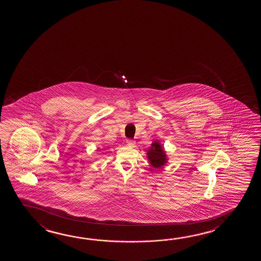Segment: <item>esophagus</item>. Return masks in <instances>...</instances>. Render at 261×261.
I'll use <instances>...</instances> for the list:
<instances>
[{"mask_svg":"<svg viewBox=\"0 0 261 261\" xmlns=\"http://www.w3.org/2000/svg\"><path fill=\"white\" fill-rule=\"evenodd\" d=\"M126 144H127V145H129V146H135L136 141L133 140V139H127V140H126Z\"/></svg>","mask_w":261,"mask_h":261,"instance_id":"34e87169","label":"esophagus"}]
</instances>
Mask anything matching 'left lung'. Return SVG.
<instances>
[{
	"instance_id": "8db88e82",
	"label": "left lung",
	"mask_w": 261,
	"mask_h": 261,
	"mask_svg": "<svg viewBox=\"0 0 261 261\" xmlns=\"http://www.w3.org/2000/svg\"><path fill=\"white\" fill-rule=\"evenodd\" d=\"M147 158L150 164L154 168H160L167 162V154L161 145L158 141H154L147 151Z\"/></svg>"
}]
</instances>
